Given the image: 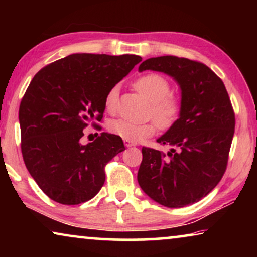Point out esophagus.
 <instances>
[{
    "label": "esophagus",
    "instance_id": "1",
    "mask_svg": "<svg viewBox=\"0 0 257 257\" xmlns=\"http://www.w3.org/2000/svg\"><path fill=\"white\" fill-rule=\"evenodd\" d=\"M124 144H125V146H126V147H131V146H135V143L130 142V140H126V139H124Z\"/></svg>",
    "mask_w": 257,
    "mask_h": 257
}]
</instances>
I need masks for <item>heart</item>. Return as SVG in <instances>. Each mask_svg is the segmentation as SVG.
<instances>
[{
	"label": "heart",
	"mask_w": 257,
	"mask_h": 257,
	"mask_svg": "<svg viewBox=\"0 0 257 257\" xmlns=\"http://www.w3.org/2000/svg\"><path fill=\"white\" fill-rule=\"evenodd\" d=\"M135 87L139 93L151 101L150 115L160 128H170L178 120L181 112V101L177 96L170 93L171 85L168 80L159 73H146L140 76L135 82ZM118 86L108 90L105 96L104 106L107 113L113 114L118 106ZM154 121L136 122L128 119H114L107 124V130L113 135L132 143L142 142L156 132Z\"/></svg>",
	"instance_id": "heart-1"
}]
</instances>
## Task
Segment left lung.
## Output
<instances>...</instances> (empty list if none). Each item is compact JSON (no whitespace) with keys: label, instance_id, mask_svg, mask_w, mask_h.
Returning a JSON list of instances; mask_svg holds the SVG:
<instances>
[{"label":"left lung","instance_id":"obj_1","mask_svg":"<svg viewBox=\"0 0 257 257\" xmlns=\"http://www.w3.org/2000/svg\"><path fill=\"white\" fill-rule=\"evenodd\" d=\"M165 72L181 89L180 117L157 140L170 152L143 147L140 187L170 208L198 202L212 192L226 172L235 131V113L226 86L201 62L161 56L149 58L139 71Z\"/></svg>","mask_w":257,"mask_h":257}]
</instances>
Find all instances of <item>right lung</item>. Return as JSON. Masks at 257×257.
I'll return each instance as SVG.
<instances>
[{
    "label": "right lung",
    "mask_w": 257,
    "mask_h": 257,
    "mask_svg": "<svg viewBox=\"0 0 257 257\" xmlns=\"http://www.w3.org/2000/svg\"><path fill=\"white\" fill-rule=\"evenodd\" d=\"M137 55L73 54L42 68L21 100L24 164L40 188L62 205L92 199L105 166L125 150L120 137L103 132L87 145L83 130L101 121L105 96L136 64Z\"/></svg>",
    "instance_id": "add662e5"
}]
</instances>
